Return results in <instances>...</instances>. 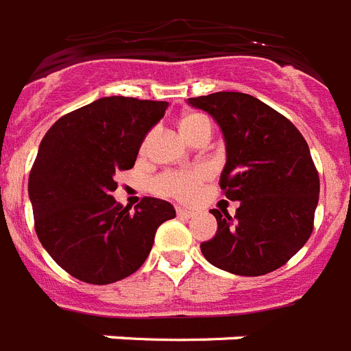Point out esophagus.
<instances>
[{
  "mask_svg": "<svg viewBox=\"0 0 351 351\" xmlns=\"http://www.w3.org/2000/svg\"><path fill=\"white\" fill-rule=\"evenodd\" d=\"M178 215H179V217H181V219H190V217H192V215H193V212H190V210L181 208V206H179V208H178Z\"/></svg>",
  "mask_w": 351,
  "mask_h": 351,
  "instance_id": "esophagus-1",
  "label": "esophagus"
}]
</instances>
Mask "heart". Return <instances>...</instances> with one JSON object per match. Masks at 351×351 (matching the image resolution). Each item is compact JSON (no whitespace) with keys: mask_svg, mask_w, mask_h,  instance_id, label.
<instances>
[{"mask_svg":"<svg viewBox=\"0 0 351 351\" xmlns=\"http://www.w3.org/2000/svg\"><path fill=\"white\" fill-rule=\"evenodd\" d=\"M179 128L183 132L184 137H190L193 132L203 130V128H212L210 121L201 114H186L183 116ZM206 172L204 170H184V172H168L162 173L161 178L154 181V189L158 190L159 193L165 195H172L181 201H190L195 197L199 183L203 181Z\"/></svg>","mask_w":351,"mask_h":351,"instance_id":"obj_1","label":"heart"}]
</instances>
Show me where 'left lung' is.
<instances>
[{
  "label": "left lung",
  "instance_id": "8db88e82",
  "mask_svg": "<svg viewBox=\"0 0 351 351\" xmlns=\"http://www.w3.org/2000/svg\"><path fill=\"white\" fill-rule=\"evenodd\" d=\"M189 105L214 117L226 165L219 184L235 215L212 210L217 232L201 243L210 265L235 276H265L301 250L313 230L319 173L301 132L257 97L215 92Z\"/></svg>",
  "mask_w": 351,
  "mask_h": 351
}]
</instances>
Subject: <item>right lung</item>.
<instances>
[{"instance_id":"1","label":"right lung","mask_w":351,"mask_h":351,"mask_svg":"<svg viewBox=\"0 0 351 351\" xmlns=\"http://www.w3.org/2000/svg\"><path fill=\"white\" fill-rule=\"evenodd\" d=\"M167 101L101 97L60 117L45 134L29 178L41 245L80 281L110 285L139 270L159 224L176 217L168 201L145 197L134 212L110 193L130 170Z\"/></svg>"}]
</instances>
